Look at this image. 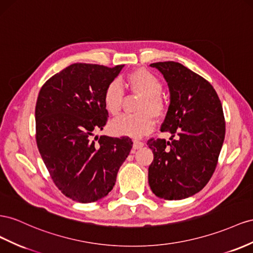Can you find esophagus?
Segmentation results:
<instances>
[{"instance_id": "34e87169", "label": "esophagus", "mask_w": 253, "mask_h": 253, "mask_svg": "<svg viewBox=\"0 0 253 253\" xmlns=\"http://www.w3.org/2000/svg\"><path fill=\"white\" fill-rule=\"evenodd\" d=\"M143 146H145V142H143V141L137 140V139L134 140V143H133V148H134V149H140V148H142Z\"/></svg>"}]
</instances>
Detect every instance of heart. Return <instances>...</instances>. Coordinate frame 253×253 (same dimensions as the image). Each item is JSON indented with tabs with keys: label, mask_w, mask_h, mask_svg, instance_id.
<instances>
[{
	"label": "heart",
	"mask_w": 253,
	"mask_h": 253,
	"mask_svg": "<svg viewBox=\"0 0 253 253\" xmlns=\"http://www.w3.org/2000/svg\"><path fill=\"white\" fill-rule=\"evenodd\" d=\"M129 89L143 95L137 114H126L114 120L111 131L115 135L141 137L151 132L155 126V116H162L165 111V102L162 97L163 85L159 78L146 69H137L126 78ZM124 88L118 82L113 81L103 92V103L107 113L118 116L124 100Z\"/></svg>",
	"instance_id": "1"
}]
</instances>
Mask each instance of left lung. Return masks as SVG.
I'll return each instance as SVG.
<instances>
[{"label": "left lung", "instance_id": "left-lung-1", "mask_svg": "<svg viewBox=\"0 0 253 253\" xmlns=\"http://www.w3.org/2000/svg\"><path fill=\"white\" fill-rule=\"evenodd\" d=\"M150 66L168 83L170 104L161 131L171 137L147 142L154 156L149 185L162 199H185L200 192L216 169L226 134L222 105L214 87L182 64L160 61Z\"/></svg>", "mask_w": 253, "mask_h": 253}]
</instances>
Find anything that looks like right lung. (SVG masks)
I'll return each instance as SVG.
<instances>
[{
  "label": "right lung",
  "mask_w": 253,
  "mask_h": 253,
  "mask_svg": "<svg viewBox=\"0 0 253 253\" xmlns=\"http://www.w3.org/2000/svg\"><path fill=\"white\" fill-rule=\"evenodd\" d=\"M124 67L72 64L54 74L39 91L35 108L39 153L54 184L77 202H94L110 193L132 149L127 136L93 138L108 117L105 87Z\"/></svg>",
  "instance_id": "right-lung-1"
}]
</instances>
